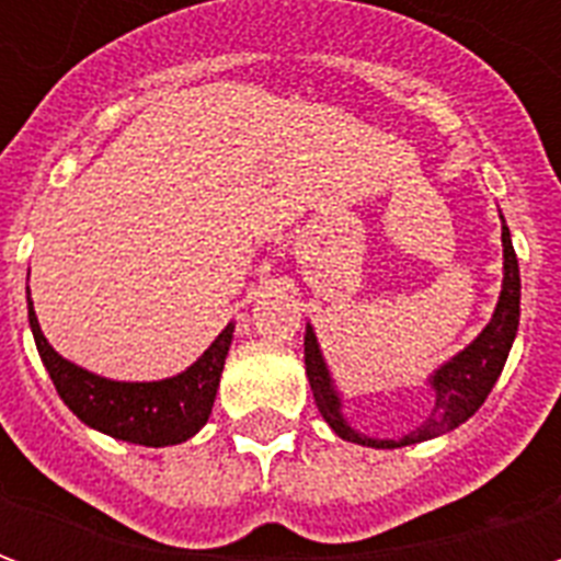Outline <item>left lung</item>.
I'll list each match as a JSON object with an SVG mask.
<instances>
[{"label": "left lung", "mask_w": 561, "mask_h": 561, "mask_svg": "<svg viewBox=\"0 0 561 561\" xmlns=\"http://www.w3.org/2000/svg\"><path fill=\"white\" fill-rule=\"evenodd\" d=\"M502 249H505V279H502V294H499V304H495L490 324L481 330L478 340L466 345L457 357H450L445 366H438L430 376V388L435 393L433 412L417 430L402 435V438H369V435H360L348 426V421L342 417L340 390L333 388L330 369L324 364V357H321V348H318L316 330L306 324V378H309L318 412L330 423L333 433L345 438V442H354V445L405 447L457 430L459 423H466L471 414L481 409L486 393L493 390L495 378L502 376V369H505L507 352L514 345L519 324V267L505 219H502Z\"/></svg>", "instance_id": "obj_1"}]
</instances>
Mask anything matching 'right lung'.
Masks as SVG:
<instances>
[{"label":"right lung","instance_id":"obj_1","mask_svg":"<svg viewBox=\"0 0 561 561\" xmlns=\"http://www.w3.org/2000/svg\"><path fill=\"white\" fill-rule=\"evenodd\" d=\"M30 328L42 364L47 366L56 393L68 409L92 430L144 447L180 445L207 423L233 340V324H228L207 352L180 376L161 381H111L80 369L54 352V345L44 340L32 297Z\"/></svg>","mask_w":561,"mask_h":561}]
</instances>
